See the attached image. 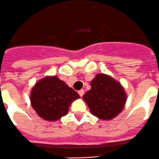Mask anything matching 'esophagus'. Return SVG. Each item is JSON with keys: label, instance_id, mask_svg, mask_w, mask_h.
I'll return each instance as SVG.
<instances>
[{"label": "esophagus", "instance_id": "34e87169", "mask_svg": "<svg viewBox=\"0 0 159 159\" xmlns=\"http://www.w3.org/2000/svg\"><path fill=\"white\" fill-rule=\"evenodd\" d=\"M78 94H79V95L81 96V97H82L83 94H84V90H83V89L80 90V91H78Z\"/></svg>", "mask_w": 159, "mask_h": 159}]
</instances>
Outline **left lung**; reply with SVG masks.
Here are the masks:
<instances>
[{
    "label": "left lung",
    "instance_id": "1",
    "mask_svg": "<svg viewBox=\"0 0 159 159\" xmlns=\"http://www.w3.org/2000/svg\"><path fill=\"white\" fill-rule=\"evenodd\" d=\"M94 116L109 121L124 109L127 94L121 83L109 75L98 73L91 82V89L82 97Z\"/></svg>",
    "mask_w": 159,
    "mask_h": 159
}]
</instances>
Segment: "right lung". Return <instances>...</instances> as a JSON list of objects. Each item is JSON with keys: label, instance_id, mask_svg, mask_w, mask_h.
<instances>
[{"label": "right lung", "instance_id": "1", "mask_svg": "<svg viewBox=\"0 0 159 159\" xmlns=\"http://www.w3.org/2000/svg\"><path fill=\"white\" fill-rule=\"evenodd\" d=\"M78 98L79 94L56 75L38 80L30 93L32 108L48 121H57L65 116L70 104Z\"/></svg>", "mask_w": 159, "mask_h": 159}]
</instances>
